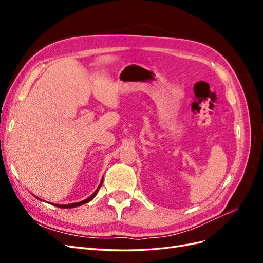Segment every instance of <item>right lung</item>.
<instances>
[{"mask_svg": "<svg viewBox=\"0 0 263 263\" xmlns=\"http://www.w3.org/2000/svg\"><path fill=\"white\" fill-rule=\"evenodd\" d=\"M102 183H103V181L101 182V184L99 185V187L97 189V191H95V192H94V193H93L91 196H89V197H87V198H85V200H83V201H81V202H77V203H72V204H67V205H59V204H52V205L57 206V208H61V209H72V208H78V206H80V205H82V204L89 203L91 200H93L94 196L97 195V193L99 192L100 187L102 186Z\"/></svg>", "mask_w": 263, "mask_h": 263, "instance_id": "1", "label": "right lung"}]
</instances>
